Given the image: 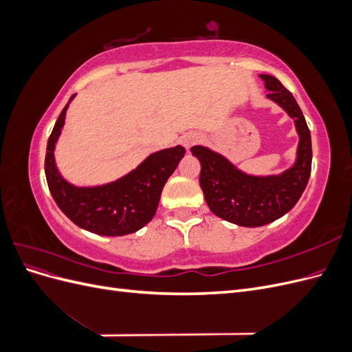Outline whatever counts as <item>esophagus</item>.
I'll use <instances>...</instances> for the list:
<instances>
[{"label": "esophagus", "mask_w": 352, "mask_h": 352, "mask_svg": "<svg viewBox=\"0 0 352 352\" xmlns=\"http://www.w3.org/2000/svg\"><path fill=\"white\" fill-rule=\"evenodd\" d=\"M198 141H199V136L197 133H194V132L186 133V135L182 136V145L186 148V150H189L190 146H194Z\"/></svg>", "instance_id": "1"}]
</instances>
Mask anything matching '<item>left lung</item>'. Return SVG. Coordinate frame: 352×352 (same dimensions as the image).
<instances>
[{
  "label": "left lung",
  "mask_w": 352,
  "mask_h": 352,
  "mask_svg": "<svg viewBox=\"0 0 352 352\" xmlns=\"http://www.w3.org/2000/svg\"><path fill=\"white\" fill-rule=\"evenodd\" d=\"M267 88V97L295 119L300 135L296 162L279 176L257 177L245 175L225 157L206 146H192L199 160V186L207 206L223 220L238 226L258 228L286 214L302 195L311 173V135L304 114L294 95L270 74H260Z\"/></svg>",
  "instance_id": "obj_1"
}]
</instances>
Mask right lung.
<instances>
[{"instance_id": "1", "label": "right lung", "mask_w": 352, "mask_h": 352, "mask_svg": "<svg viewBox=\"0 0 352 352\" xmlns=\"http://www.w3.org/2000/svg\"><path fill=\"white\" fill-rule=\"evenodd\" d=\"M73 98L74 95L69 102ZM69 102L60 113L47 144L45 176L52 198L74 225L85 230L104 236H122L140 230L154 217L163 186L184 158L185 148L177 145L154 153L116 182L76 188L60 176L54 163V146Z\"/></svg>"}]
</instances>
